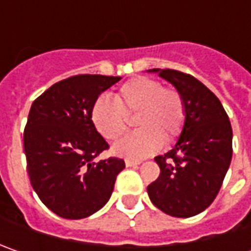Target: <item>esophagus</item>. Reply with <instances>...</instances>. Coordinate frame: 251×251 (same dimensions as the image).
<instances>
[{"label": "esophagus", "mask_w": 251, "mask_h": 251, "mask_svg": "<svg viewBox=\"0 0 251 251\" xmlns=\"http://www.w3.org/2000/svg\"><path fill=\"white\" fill-rule=\"evenodd\" d=\"M124 162H126V165H127L128 168H131V166H138V165L141 163V160H134V159H126Z\"/></svg>", "instance_id": "obj_1"}]
</instances>
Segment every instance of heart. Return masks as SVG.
Segmentation results:
<instances>
[{"instance_id":"b5f03b06","label":"heart","mask_w":251,"mask_h":251,"mask_svg":"<svg viewBox=\"0 0 251 251\" xmlns=\"http://www.w3.org/2000/svg\"><path fill=\"white\" fill-rule=\"evenodd\" d=\"M137 111L134 124L140 127L119 141L113 151L120 156L142 159L156 153L163 145V137H177L186 120V106L175 89L162 88V83L147 76L134 78L114 96L96 98L91 107V120L103 138L117 140L127 130L126 114Z\"/></svg>"}]
</instances>
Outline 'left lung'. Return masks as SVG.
Masks as SVG:
<instances>
[{
	"label": "left lung",
	"instance_id": "1",
	"mask_svg": "<svg viewBox=\"0 0 251 251\" xmlns=\"http://www.w3.org/2000/svg\"><path fill=\"white\" fill-rule=\"evenodd\" d=\"M181 95L186 120L173 148L155 160L159 177L148 186L152 204L177 218L194 217L215 200L232 160V127L217 96L194 76L153 68Z\"/></svg>",
	"mask_w": 251,
	"mask_h": 251
}]
</instances>
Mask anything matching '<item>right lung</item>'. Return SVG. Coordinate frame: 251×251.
Listing matches in <instances>:
<instances>
[{
	"label": "right lung",
	"mask_w": 251,
	"mask_h": 251,
	"mask_svg": "<svg viewBox=\"0 0 251 251\" xmlns=\"http://www.w3.org/2000/svg\"><path fill=\"white\" fill-rule=\"evenodd\" d=\"M121 76L75 75L54 83L33 101L24 132L27 173L46 207L65 219H82L109 201L123 159L96 160L109 144L91 120L101 92Z\"/></svg>",
	"instance_id": "1"
}]
</instances>
